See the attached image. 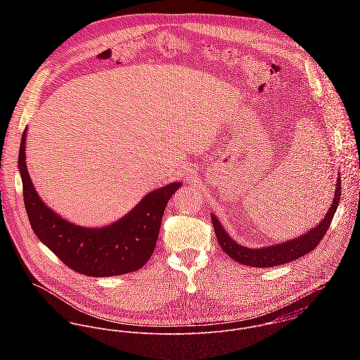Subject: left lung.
Masks as SVG:
<instances>
[{"mask_svg":"<svg viewBox=\"0 0 360 360\" xmlns=\"http://www.w3.org/2000/svg\"><path fill=\"white\" fill-rule=\"evenodd\" d=\"M340 197H341V179L338 177L333 204L330 206L326 217L321 220L319 226L313 227L310 231H308V234H304L292 241H287L280 245H273V247L260 248V250L245 248L237 244L234 240H231L227 236L220 221L213 214H210V217H212V223H213V229H214V234L219 241V245L223 248V251L229 257L234 259L236 262H240L243 264L252 266V267H271V266H278V264L288 263L291 260L305 257L319 245L324 234L328 231L330 223L338 207Z\"/></svg>","mask_w":360,"mask_h":360,"instance_id":"8db88e82","label":"left lung"}]
</instances>
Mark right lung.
<instances>
[{"label":"right lung","mask_w":360,"mask_h":360,"mask_svg":"<svg viewBox=\"0 0 360 360\" xmlns=\"http://www.w3.org/2000/svg\"><path fill=\"white\" fill-rule=\"evenodd\" d=\"M26 129L22 134L18 166L30 226L39 240L68 267L90 277L120 276L141 269L154 252L167 201L181 186L172 183L150 193L116 223L87 229L66 221L36 193L26 166Z\"/></svg>","instance_id":"1"}]
</instances>
